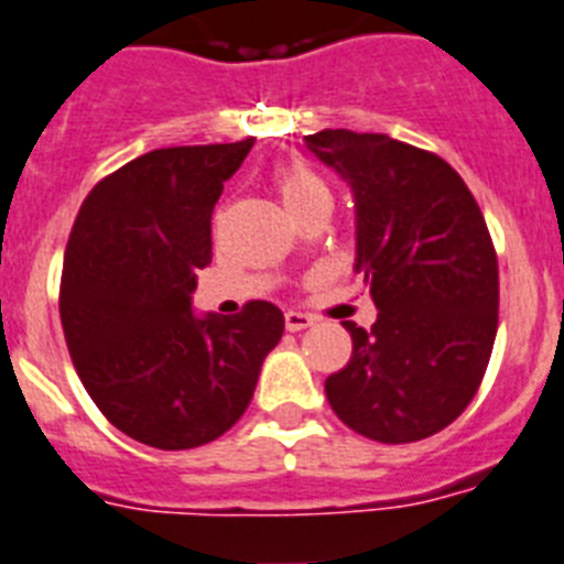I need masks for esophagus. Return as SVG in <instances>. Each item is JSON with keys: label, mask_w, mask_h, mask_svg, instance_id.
Wrapping results in <instances>:
<instances>
[{"label": "esophagus", "mask_w": 564, "mask_h": 564, "mask_svg": "<svg viewBox=\"0 0 564 564\" xmlns=\"http://www.w3.org/2000/svg\"><path fill=\"white\" fill-rule=\"evenodd\" d=\"M285 325H288V330H305L314 325V316L302 314V311H288Z\"/></svg>", "instance_id": "esophagus-1"}]
</instances>
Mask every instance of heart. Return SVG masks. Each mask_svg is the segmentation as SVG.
Returning a JSON list of instances; mask_svg holds the SVG:
<instances>
[{
  "mask_svg": "<svg viewBox=\"0 0 564 564\" xmlns=\"http://www.w3.org/2000/svg\"><path fill=\"white\" fill-rule=\"evenodd\" d=\"M276 191L282 196V202H285V208L291 210L293 205H300L311 194L325 191V185H322L319 176L305 162H288V165H282L276 171Z\"/></svg>",
  "mask_w": 564,
  "mask_h": 564,
  "instance_id": "heart-1",
  "label": "heart"
}]
</instances>
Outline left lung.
Masks as SVG:
<instances>
[{
    "label": "left lung",
    "mask_w": 564,
    "mask_h": 564,
    "mask_svg": "<svg viewBox=\"0 0 564 564\" xmlns=\"http://www.w3.org/2000/svg\"><path fill=\"white\" fill-rule=\"evenodd\" d=\"M305 148L350 182L356 271L379 316L345 322L354 354L325 379L350 431L384 445L440 433L470 405L499 322V264L474 194L445 159L384 133L336 128Z\"/></svg>",
    "instance_id": "obj_1"
}]
</instances>
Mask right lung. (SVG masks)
I'll return each mask as SVG.
<instances>
[{
  "mask_svg": "<svg viewBox=\"0 0 564 564\" xmlns=\"http://www.w3.org/2000/svg\"><path fill=\"white\" fill-rule=\"evenodd\" d=\"M253 139L159 148L94 185L62 264L59 316L85 391L110 425L159 451L219 440L250 405L285 316L253 300L194 316L210 214Z\"/></svg>",
  "mask_w": 564,
  "mask_h": 564,
  "instance_id": "1",
  "label": "right lung"
}]
</instances>
